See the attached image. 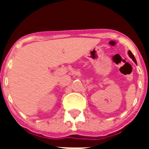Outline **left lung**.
<instances>
[{
    "instance_id": "1",
    "label": "left lung",
    "mask_w": 149,
    "mask_h": 149,
    "mask_svg": "<svg viewBox=\"0 0 149 149\" xmlns=\"http://www.w3.org/2000/svg\"><path fill=\"white\" fill-rule=\"evenodd\" d=\"M128 55H129V56H130V57H131V58L132 59L133 61H134L135 63H136V59H135V57H134V54H133L131 53V51H128Z\"/></svg>"
}]
</instances>
